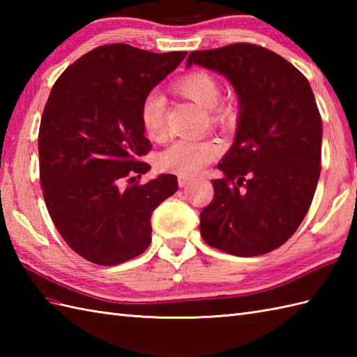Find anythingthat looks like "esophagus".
Instances as JSON below:
<instances>
[{"mask_svg":"<svg viewBox=\"0 0 357 357\" xmlns=\"http://www.w3.org/2000/svg\"><path fill=\"white\" fill-rule=\"evenodd\" d=\"M190 181H192V179L187 178V176H179V178H178V185H179V187H185L188 183H190Z\"/></svg>","mask_w":357,"mask_h":357,"instance_id":"esophagus-1","label":"esophagus"}]
</instances>
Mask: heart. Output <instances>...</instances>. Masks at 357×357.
Listing matches in <instances>:
<instances>
[{"instance_id": "obj_1", "label": "heart", "mask_w": 357, "mask_h": 357, "mask_svg": "<svg viewBox=\"0 0 357 357\" xmlns=\"http://www.w3.org/2000/svg\"><path fill=\"white\" fill-rule=\"evenodd\" d=\"M172 89L201 107L208 110V119L213 124L227 126L234 118L233 104L221 100V82L207 70H193L183 75L173 82ZM139 119L144 135L150 141L159 142L165 138V104L159 95L150 93L144 98L139 109ZM221 153V147L210 139H179L174 141L158 156L162 170L178 173L181 176H192Z\"/></svg>"}]
</instances>
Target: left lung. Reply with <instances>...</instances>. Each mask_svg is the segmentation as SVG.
<instances>
[{
	"label": "left lung",
	"instance_id": "8db88e82",
	"mask_svg": "<svg viewBox=\"0 0 357 357\" xmlns=\"http://www.w3.org/2000/svg\"><path fill=\"white\" fill-rule=\"evenodd\" d=\"M225 75L239 95L233 147L211 179L213 199L201 211L210 247L259 256L293 236L312 206L321 174L322 119L308 79L278 53L250 43L195 50L187 66Z\"/></svg>",
	"mask_w": 357,
	"mask_h": 357
}]
</instances>
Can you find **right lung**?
Instances as JSON below:
<instances>
[{"label":"right lung","mask_w":357,"mask_h":357,"mask_svg":"<svg viewBox=\"0 0 357 357\" xmlns=\"http://www.w3.org/2000/svg\"><path fill=\"white\" fill-rule=\"evenodd\" d=\"M187 52L153 53L124 43L104 44L59 75L38 135L45 207L75 253L118 265L150 245L153 210L178 190L174 174L147 184L141 161L151 150L141 102Z\"/></svg>","instance_id":"obj_1"}]
</instances>
